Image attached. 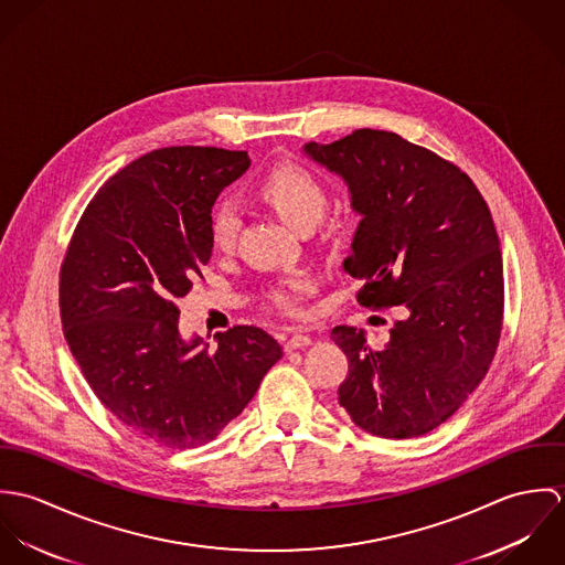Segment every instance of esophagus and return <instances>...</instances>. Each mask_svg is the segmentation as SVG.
<instances>
[{
  "instance_id": "esophagus-1",
  "label": "esophagus",
  "mask_w": 565,
  "mask_h": 565,
  "mask_svg": "<svg viewBox=\"0 0 565 565\" xmlns=\"http://www.w3.org/2000/svg\"><path fill=\"white\" fill-rule=\"evenodd\" d=\"M311 343H313V339H311L309 334H305V332H294V334L285 341V352H294V350L307 348V345H311Z\"/></svg>"
}]
</instances>
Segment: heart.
<instances>
[{
    "label": "heart",
    "instance_id": "1",
    "mask_svg": "<svg viewBox=\"0 0 565 565\" xmlns=\"http://www.w3.org/2000/svg\"><path fill=\"white\" fill-rule=\"evenodd\" d=\"M258 195L294 228L305 231L322 220L330 191L322 180L307 167L296 162L276 164L258 182ZM242 228V217L235 204L217 202L209 215V239L217 252L235 247ZM311 280L305 276L289 278L282 285L267 289V302L291 318L302 316V298L309 294Z\"/></svg>",
    "mask_w": 565,
    "mask_h": 565
}]
</instances>
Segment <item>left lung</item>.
<instances>
[{
  "label": "left lung",
  "instance_id": "left-lung-1",
  "mask_svg": "<svg viewBox=\"0 0 565 565\" xmlns=\"http://www.w3.org/2000/svg\"><path fill=\"white\" fill-rule=\"evenodd\" d=\"M305 150L348 182L363 215L343 260L363 282L356 302L406 311L381 350L352 326L332 328L348 356L339 404L372 435H426L479 387L500 341L504 278L489 206L455 162L396 132L361 128Z\"/></svg>",
  "mask_w": 565,
  "mask_h": 565
}]
</instances>
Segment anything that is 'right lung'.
Listing matches in <instances>:
<instances>
[{
  "label": "right lung",
  "mask_w": 565,
  "mask_h": 565,
  "mask_svg": "<svg viewBox=\"0 0 565 565\" xmlns=\"http://www.w3.org/2000/svg\"><path fill=\"white\" fill-rule=\"evenodd\" d=\"M247 167V152L200 146L126 164L84 209L61 265V322L88 387L132 435L169 450L215 439L282 356L256 326L217 332L215 350L178 332L175 300L213 252L211 209Z\"/></svg>",
  "instance_id": "1"
}]
</instances>
